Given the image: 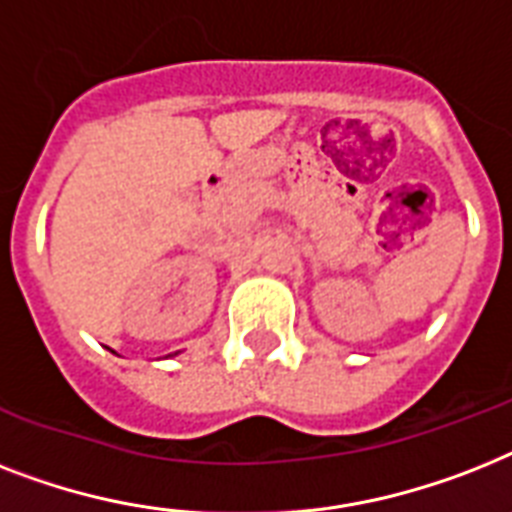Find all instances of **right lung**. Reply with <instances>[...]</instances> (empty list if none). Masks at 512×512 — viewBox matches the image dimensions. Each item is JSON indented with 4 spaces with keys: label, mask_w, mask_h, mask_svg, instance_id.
Returning a JSON list of instances; mask_svg holds the SVG:
<instances>
[{
    "label": "right lung",
    "mask_w": 512,
    "mask_h": 512,
    "mask_svg": "<svg viewBox=\"0 0 512 512\" xmlns=\"http://www.w3.org/2000/svg\"><path fill=\"white\" fill-rule=\"evenodd\" d=\"M176 355H178V352H176Z\"/></svg>",
    "instance_id": "right-lung-1"
}]
</instances>
